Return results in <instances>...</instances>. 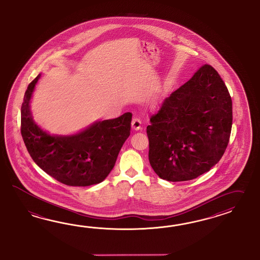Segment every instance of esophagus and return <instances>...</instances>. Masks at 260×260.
<instances>
[{"mask_svg": "<svg viewBox=\"0 0 260 260\" xmlns=\"http://www.w3.org/2000/svg\"><path fill=\"white\" fill-rule=\"evenodd\" d=\"M141 126H142V121H141L140 118L134 117V118H133V122H132L133 128L135 129V131H139L141 128Z\"/></svg>", "mask_w": 260, "mask_h": 260, "instance_id": "1", "label": "esophagus"}]
</instances>
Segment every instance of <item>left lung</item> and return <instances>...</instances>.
<instances>
[{
  "label": "left lung",
  "instance_id": "left-lung-1",
  "mask_svg": "<svg viewBox=\"0 0 260 260\" xmlns=\"http://www.w3.org/2000/svg\"><path fill=\"white\" fill-rule=\"evenodd\" d=\"M232 121L228 89L218 72L204 64L151 115L147 126L151 168L169 182L209 171L228 146Z\"/></svg>",
  "mask_w": 260,
  "mask_h": 260
}]
</instances>
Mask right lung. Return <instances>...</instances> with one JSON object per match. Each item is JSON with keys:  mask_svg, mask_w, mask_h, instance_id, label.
I'll return each mask as SVG.
<instances>
[{"mask_svg": "<svg viewBox=\"0 0 260 260\" xmlns=\"http://www.w3.org/2000/svg\"><path fill=\"white\" fill-rule=\"evenodd\" d=\"M41 74L28 85L21 110V133L36 164L59 183L88 186L104 181L113 169L120 149L131 134L133 114L99 121L79 134L55 136L33 120L30 99Z\"/></svg>", "mask_w": 260, "mask_h": 260, "instance_id": "obj_1", "label": "right lung"}]
</instances>
